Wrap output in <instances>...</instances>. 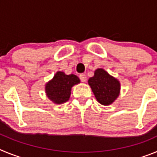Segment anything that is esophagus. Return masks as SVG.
Masks as SVG:
<instances>
[{
  "label": "esophagus",
  "mask_w": 157,
  "mask_h": 157,
  "mask_svg": "<svg viewBox=\"0 0 157 157\" xmlns=\"http://www.w3.org/2000/svg\"><path fill=\"white\" fill-rule=\"evenodd\" d=\"M79 78L82 82H86V75L81 74L79 75Z\"/></svg>",
  "instance_id": "obj_1"
}]
</instances>
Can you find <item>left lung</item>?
<instances>
[{
    "label": "left lung",
    "mask_w": 157,
    "mask_h": 157,
    "mask_svg": "<svg viewBox=\"0 0 157 157\" xmlns=\"http://www.w3.org/2000/svg\"><path fill=\"white\" fill-rule=\"evenodd\" d=\"M88 83L96 99L101 105H111L120 95L119 80L102 68H98L94 71V75L89 78Z\"/></svg>",
    "instance_id": "obj_1"
}]
</instances>
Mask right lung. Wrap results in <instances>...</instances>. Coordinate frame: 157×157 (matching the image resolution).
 I'll return each instance as SVG.
<instances>
[{
    "instance_id": "right-lung-1",
    "label": "right lung",
    "mask_w": 157,
    "mask_h": 157,
    "mask_svg": "<svg viewBox=\"0 0 157 157\" xmlns=\"http://www.w3.org/2000/svg\"><path fill=\"white\" fill-rule=\"evenodd\" d=\"M79 82L80 79L78 76L57 71L53 78L46 83L45 93L48 99L53 103L63 104L70 98L71 87Z\"/></svg>"
}]
</instances>
